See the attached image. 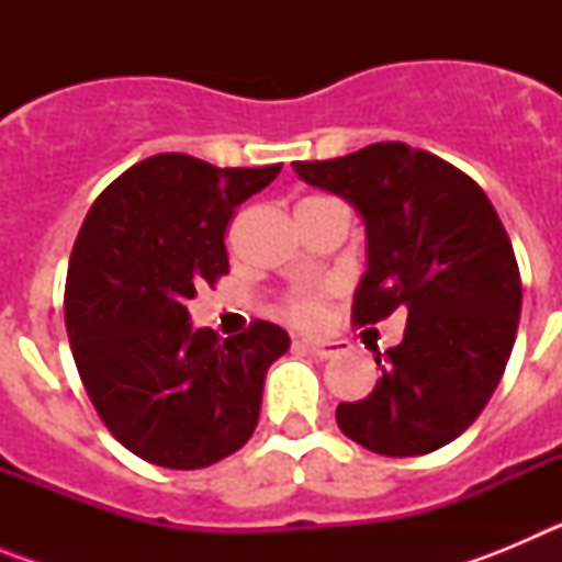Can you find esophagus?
<instances>
[{"mask_svg": "<svg viewBox=\"0 0 562 562\" xmlns=\"http://www.w3.org/2000/svg\"><path fill=\"white\" fill-rule=\"evenodd\" d=\"M306 351H312L321 360H329V357L342 355V342L340 340H301Z\"/></svg>", "mask_w": 562, "mask_h": 562, "instance_id": "34e87169", "label": "esophagus"}]
</instances>
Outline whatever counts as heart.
Returning <instances> with one entry per match:
<instances>
[{
    "label": "heart",
    "instance_id": "1",
    "mask_svg": "<svg viewBox=\"0 0 562 562\" xmlns=\"http://www.w3.org/2000/svg\"><path fill=\"white\" fill-rule=\"evenodd\" d=\"M326 200V196H310V200ZM326 297H329V286H312V290H297L292 295L284 297V304H281V312L290 317L292 324L297 326H312L321 321L324 315V304Z\"/></svg>",
    "mask_w": 562,
    "mask_h": 562
}]
</instances>
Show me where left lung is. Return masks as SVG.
Segmentation results:
<instances>
[{
	"instance_id": "1",
	"label": "left lung",
	"mask_w": 562,
	"mask_h": 562,
	"mask_svg": "<svg viewBox=\"0 0 562 562\" xmlns=\"http://www.w3.org/2000/svg\"><path fill=\"white\" fill-rule=\"evenodd\" d=\"M292 168L366 222L369 270L351 321L408 312L400 346L376 357L374 391L340 402L337 425L380 456L445 448L479 419L518 335L520 272L493 202L448 160L394 140Z\"/></svg>"
}]
</instances>
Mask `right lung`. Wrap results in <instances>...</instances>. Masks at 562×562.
I'll return each instance as SVG.
<instances>
[{"instance_id": "obj_1", "label": "right lung", "mask_w": 562, "mask_h": 562, "mask_svg": "<svg viewBox=\"0 0 562 562\" xmlns=\"http://www.w3.org/2000/svg\"><path fill=\"white\" fill-rule=\"evenodd\" d=\"M281 171L154 154L89 207L69 256L64 321L83 389L134 456L200 470L252 436L267 369L290 349L270 321L222 340L188 301L227 276L233 213Z\"/></svg>"}]
</instances>
